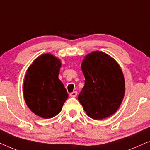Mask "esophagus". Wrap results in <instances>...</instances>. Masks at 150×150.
<instances>
[{"mask_svg": "<svg viewBox=\"0 0 150 150\" xmlns=\"http://www.w3.org/2000/svg\"><path fill=\"white\" fill-rule=\"evenodd\" d=\"M69 96H70L71 97L74 98V97H76V96H77V92H76V91H73V92H71V93H70V94H69Z\"/></svg>", "mask_w": 150, "mask_h": 150, "instance_id": "34e87169", "label": "esophagus"}]
</instances>
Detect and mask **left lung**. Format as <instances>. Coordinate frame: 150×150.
<instances>
[{
  "label": "left lung",
  "mask_w": 150,
  "mask_h": 150,
  "mask_svg": "<svg viewBox=\"0 0 150 150\" xmlns=\"http://www.w3.org/2000/svg\"><path fill=\"white\" fill-rule=\"evenodd\" d=\"M85 86L78 97L89 117L104 120L113 115L125 94L122 68L115 59L101 51L86 55L81 64Z\"/></svg>",
  "instance_id": "left-lung-1"
}]
</instances>
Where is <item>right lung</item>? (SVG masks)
<instances>
[{"label":"right lung","instance_id":"right-lung-1","mask_svg":"<svg viewBox=\"0 0 150 150\" xmlns=\"http://www.w3.org/2000/svg\"><path fill=\"white\" fill-rule=\"evenodd\" d=\"M61 61L46 53L33 61L26 70L23 95L31 111L44 119L54 117L61 112L68 94L59 79Z\"/></svg>","mask_w":150,"mask_h":150}]
</instances>
